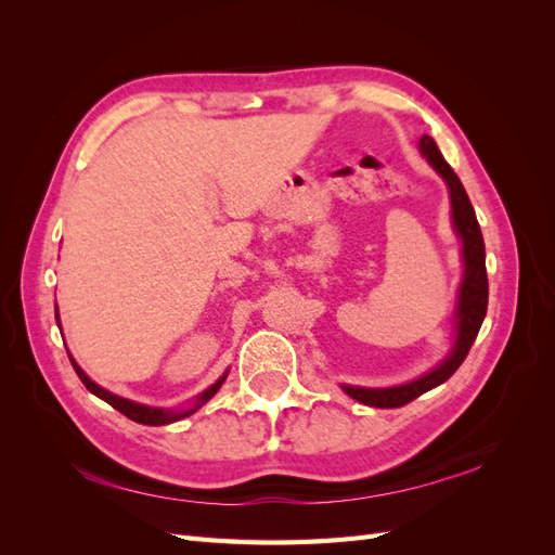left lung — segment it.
I'll list each match as a JSON object with an SVG mask.
<instances>
[{
	"instance_id": "left-lung-1",
	"label": "left lung",
	"mask_w": 555,
	"mask_h": 555,
	"mask_svg": "<svg viewBox=\"0 0 555 555\" xmlns=\"http://www.w3.org/2000/svg\"><path fill=\"white\" fill-rule=\"evenodd\" d=\"M418 150L426 157V162L433 166L449 190L451 201V224L456 236L461 241V259H463V278L456 292V306H453V335H451V349L449 354L428 371L426 375L416 377L412 382L386 386V389H367V386H351L340 384L343 391L354 398L363 405L371 408H402L410 400L418 398L422 393L435 389L442 382H447L453 373L459 371V365L465 361L469 347H473L477 333L481 328V322L486 317V308H489V278H486V249H483V236L477 222V215L469 196L463 188L459 176L453 173L447 159L438 150L430 137L418 139Z\"/></svg>"
}]
</instances>
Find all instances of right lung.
Returning a JSON list of instances; mask_svg holds the SVG:
<instances>
[{"mask_svg": "<svg viewBox=\"0 0 555 555\" xmlns=\"http://www.w3.org/2000/svg\"><path fill=\"white\" fill-rule=\"evenodd\" d=\"M55 319H57V326H60L57 306H55ZM69 359H72V365H74L76 375L80 377L82 384H86V389H88L90 393H94L96 398H102L104 402H108L111 408H115L117 412H122L127 418H131V422L143 424V426H166V424L180 422V418L194 414L198 408H204L206 402H208L217 391H220V386L224 384V379H227V375H229V371H227L220 379H217L215 384H210L204 393H198L196 400L192 402L190 408H182V410H164V408H147V405H141V402H133V400H129V398H122V396H115V393L106 391L104 386H99L96 382H92V379L86 375V371H82V367L76 363V359H74L72 354H69Z\"/></svg>", "mask_w": 555, "mask_h": 555, "instance_id": "obj_1", "label": "right lung"}]
</instances>
